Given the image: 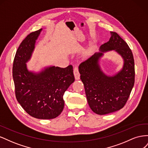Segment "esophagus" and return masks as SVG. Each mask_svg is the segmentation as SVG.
<instances>
[{
  "instance_id": "34e87169",
  "label": "esophagus",
  "mask_w": 148,
  "mask_h": 148,
  "mask_svg": "<svg viewBox=\"0 0 148 148\" xmlns=\"http://www.w3.org/2000/svg\"><path fill=\"white\" fill-rule=\"evenodd\" d=\"M73 73H74V75H75V78L76 79H79L80 78V75L78 71V68L77 65H75L74 66L73 69Z\"/></svg>"
}]
</instances>
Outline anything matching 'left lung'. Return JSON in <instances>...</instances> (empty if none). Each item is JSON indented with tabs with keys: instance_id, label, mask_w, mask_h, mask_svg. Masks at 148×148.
Returning a JSON list of instances; mask_svg holds the SVG:
<instances>
[{
	"instance_id": "left-lung-1",
	"label": "left lung",
	"mask_w": 148,
	"mask_h": 148,
	"mask_svg": "<svg viewBox=\"0 0 148 148\" xmlns=\"http://www.w3.org/2000/svg\"><path fill=\"white\" fill-rule=\"evenodd\" d=\"M108 42L79 65L80 79L83 83L88 104L94 112L108 114L124 107L135 83V62L131 49L115 32H110ZM114 50L123 57L124 65L119 72L108 76L99 64L104 52Z\"/></svg>"
}]
</instances>
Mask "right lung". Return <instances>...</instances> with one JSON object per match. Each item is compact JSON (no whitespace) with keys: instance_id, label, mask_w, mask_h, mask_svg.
Returning a JSON list of instances; mask_svg holds the SVG:
<instances>
[{"instance_id":"add662e5","label":"right lung","mask_w":148,"mask_h":148,"mask_svg":"<svg viewBox=\"0 0 148 148\" xmlns=\"http://www.w3.org/2000/svg\"><path fill=\"white\" fill-rule=\"evenodd\" d=\"M42 28L28 34L18 48L13 60V78L16 98L29 115L39 119H52L64 109L63 96L75 81L72 65L50 66L39 72L28 70L36 41Z\"/></svg>"}]
</instances>
